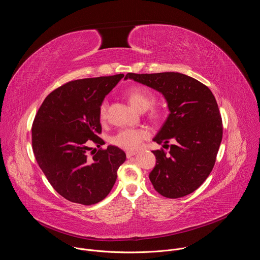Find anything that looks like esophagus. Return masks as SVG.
I'll use <instances>...</instances> for the list:
<instances>
[{"label":"esophagus","mask_w":260,"mask_h":260,"mask_svg":"<svg viewBox=\"0 0 260 260\" xmlns=\"http://www.w3.org/2000/svg\"><path fill=\"white\" fill-rule=\"evenodd\" d=\"M136 154H137L136 151H126V157H127V158H131L132 156H134V155H136Z\"/></svg>","instance_id":"1"}]
</instances>
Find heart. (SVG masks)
Listing matches in <instances>:
<instances>
[{"instance_id":"b5f03b06","label":"heart","mask_w":260,"mask_h":260,"mask_svg":"<svg viewBox=\"0 0 260 260\" xmlns=\"http://www.w3.org/2000/svg\"><path fill=\"white\" fill-rule=\"evenodd\" d=\"M125 94L132 104V106L138 111H145L151 107L155 101V96L151 90L143 86H132L125 90ZM108 103L106 101L102 102L99 108V117L101 121H104L107 117ZM150 118L153 120H158L161 117V112L159 110L152 109L149 113ZM149 137V132L143 128H125L120 131L116 136L113 137L112 142L127 150H138L141 148L143 141Z\"/></svg>"}]
</instances>
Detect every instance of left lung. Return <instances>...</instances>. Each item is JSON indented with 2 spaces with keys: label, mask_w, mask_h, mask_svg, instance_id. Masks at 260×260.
Here are the masks:
<instances>
[{
  "label": "left lung",
  "mask_w": 260,
  "mask_h": 260,
  "mask_svg": "<svg viewBox=\"0 0 260 260\" xmlns=\"http://www.w3.org/2000/svg\"><path fill=\"white\" fill-rule=\"evenodd\" d=\"M124 79L159 91L168 103L170 114L153 141L170 147V151H152L156 165L149 179L154 189L168 199L193 192L212 172L222 140V119L214 94L202 82L177 72L127 73Z\"/></svg>",
  "instance_id": "left-lung-1"
}]
</instances>
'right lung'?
<instances>
[{"label": "right lung", "mask_w": 260, "mask_h": 260, "mask_svg": "<svg viewBox=\"0 0 260 260\" xmlns=\"http://www.w3.org/2000/svg\"><path fill=\"white\" fill-rule=\"evenodd\" d=\"M123 74L70 81L50 92L31 127L32 151L51 186L66 200L85 206L112 189L126 155L116 146L91 152L89 142L104 144L99 108Z\"/></svg>", "instance_id": "obj_1"}]
</instances>
